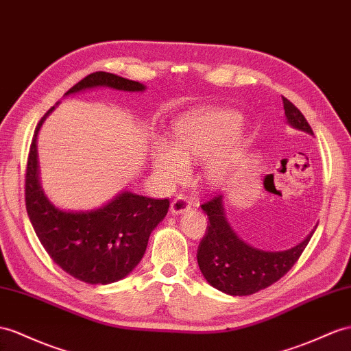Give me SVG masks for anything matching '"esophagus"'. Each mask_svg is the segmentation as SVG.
<instances>
[{"mask_svg":"<svg viewBox=\"0 0 351 351\" xmlns=\"http://www.w3.org/2000/svg\"><path fill=\"white\" fill-rule=\"evenodd\" d=\"M191 206H193V200L190 199V197L179 194L172 200V204H170V210H172L173 215H179V213H182V212L190 209Z\"/></svg>","mask_w":351,"mask_h":351,"instance_id":"obj_1","label":"esophagus"}]
</instances>
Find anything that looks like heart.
Segmentation results:
<instances>
[{
	"label": "heart",
	"mask_w": 351,
	"mask_h": 351,
	"mask_svg": "<svg viewBox=\"0 0 351 351\" xmlns=\"http://www.w3.org/2000/svg\"><path fill=\"white\" fill-rule=\"evenodd\" d=\"M241 117L227 108H197L173 125V142H158L152 166L166 185L186 176L188 163L204 158L203 175L217 184L228 173L239 145Z\"/></svg>",
	"instance_id": "1"
}]
</instances>
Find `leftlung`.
Segmentation results:
<instances>
[{
    "instance_id": "1",
    "label": "left lung",
    "mask_w": 351,
    "mask_h": 351,
    "mask_svg": "<svg viewBox=\"0 0 351 351\" xmlns=\"http://www.w3.org/2000/svg\"><path fill=\"white\" fill-rule=\"evenodd\" d=\"M283 108L287 123L313 134L302 112L285 96ZM208 213V228L197 249V263L206 280L218 291L245 296L276 283L298 261L311 234L298 246L282 252H265L241 241L231 230L222 208V195H215L202 204Z\"/></svg>"
}]
</instances>
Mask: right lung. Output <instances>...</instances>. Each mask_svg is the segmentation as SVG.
I'll return each instance as SVG.
<instances>
[{
    "label": "right lung",
    "mask_w": 351,
    "mask_h": 351,
    "mask_svg": "<svg viewBox=\"0 0 351 351\" xmlns=\"http://www.w3.org/2000/svg\"><path fill=\"white\" fill-rule=\"evenodd\" d=\"M142 92L145 86L104 71L90 74L65 95L92 87ZM31 142L25 173V204L35 234L50 258L64 271L90 285L114 283L139 264L151 231L166 217L169 199L156 200L124 191L104 208L90 212H65L55 208L38 182L37 133Z\"/></svg>",
    "instance_id": "1"
}]
</instances>
